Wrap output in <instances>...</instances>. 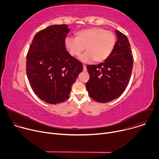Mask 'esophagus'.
Wrapping results in <instances>:
<instances>
[{"label":"esophagus","instance_id":"1","mask_svg":"<svg viewBox=\"0 0 159 159\" xmlns=\"http://www.w3.org/2000/svg\"><path fill=\"white\" fill-rule=\"evenodd\" d=\"M83 70L84 71H87V67L85 65H83Z\"/></svg>","mask_w":159,"mask_h":159}]
</instances>
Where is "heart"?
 <instances>
[{"mask_svg":"<svg viewBox=\"0 0 159 159\" xmlns=\"http://www.w3.org/2000/svg\"><path fill=\"white\" fill-rule=\"evenodd\" d=\"M116 42L114 33L98 27L84 29L76 33V38L66 37L65 47L73 57H79L85 52L79 59L84 63H100L106 60L115 48Z\"/></svg>","mask_w":159,"mask_h":159,"instance_id":"1","label":"heart"}]
</instances>
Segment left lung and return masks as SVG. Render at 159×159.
<instances>
[{"instance_id": "1", "label": "left lung", "mask_w": 159, "mask_h": 159, "mask_svg": "<svg viewBox=\"0 0 159 159\" xmlns=\"http://www.w3.org/2000/svg\"><path fill=\"white\" fill-rule=\"evenodd\" d=\"M117 41L110 56L98 65H87L90 75L85 87L89 96L106 103L119 98L125 90L132 73L133 58L128 38L115 30Z\"/></svg>"}]
</instances>
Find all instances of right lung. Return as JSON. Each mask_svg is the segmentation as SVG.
<instances>
[{
    "mask_svg": "<svg viewBox=\"0 0 159 159\" xmlns=\"http://www.w3.org/2000/svg\"><path fill=\"white\" fill-rule=\"evenodd\" d=\"M66 25L48 26L33 38L26 56V74L35 94L52 104L69 98L82 63L66 50Z\"/></svg>",
    "mask_w": 159,
    "mask_h": 159,
    "instance_id": "obj_1",
    "label": "right lung"
}]
</instances>
